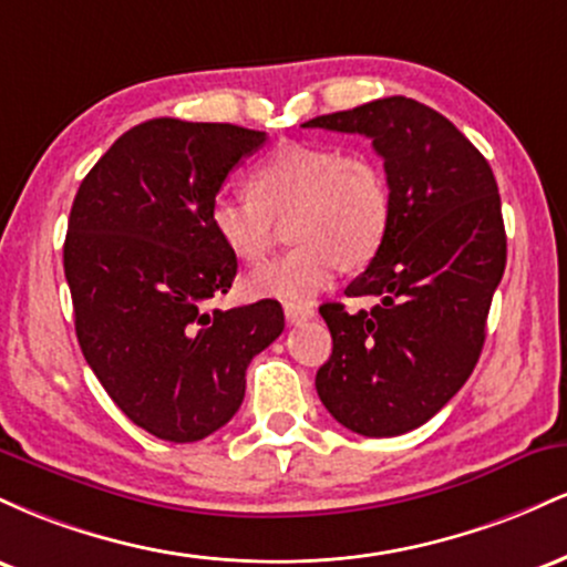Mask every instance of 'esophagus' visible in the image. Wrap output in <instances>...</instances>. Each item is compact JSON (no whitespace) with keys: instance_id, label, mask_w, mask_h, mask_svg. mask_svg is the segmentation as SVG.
Wrapping results in <instances>:
<instances>
[{"instance_id":"esophagus-1","label":"esophagus","mask_w":567,"mask_h":567,"mask_svg":"<svg viewBox=\"0 0 567 567\" xmlns=\"http://www.w3.org/2000/svg\"><path fill=\"white\" fill-rule=\"evenodd\" d=\"M315 317V306L309 303H285V320L290 324H301Z\"/></svg>"}]
</instances>
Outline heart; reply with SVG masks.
<instances>
[{"mask_svg":"<svg viewBox=\"0 0 567 567\" xmlns=\"http://www.w3.org/2000/svg\"><path fill=\"white\" fill-rule=\"evenodd\" d=\"M250 197L216 194L210 226L237 261L258 264L288 224L296 250L245 279L250 298L303 303L381 250L392 224V188L370 154L333 143H285L247 175Z\"/></svg>","mask_w":567,"mask_h":567,"instance_id":"obj_1","label":"heart"}]
</instances>
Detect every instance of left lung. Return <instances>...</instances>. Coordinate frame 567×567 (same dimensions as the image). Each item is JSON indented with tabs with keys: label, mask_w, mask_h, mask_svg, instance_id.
I'll list each match as a JSON object with an SVG mask.
<instances>
[{
	"label": "left lung",
	"mask_w": 567,
	"mask_h": 567,
	"mask_svg": "<svg viewBox=\"0 0 567 567\" xmlns=\"http://www.w3.org/2000/svg\"><path fill=\"white\" fill-rule=\"evenodd\" d=\"M303 127L368 135L392 188L386 239L347 288L375 306H320L333 354L315 383L341 426L396 437L445 408L480 360L506 266L496 178L451 120L405 95Z\"/></svg>",
	"instance_id": "1"
}]
</instances>
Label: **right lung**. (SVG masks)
<instances>
[{"label": "right lung", "instance_id": "obj_1", "mask_svg": "<svg viewBox=\"0 0 567 567\" xmlns=\"http://www.w3.org/2000/svg\"><path fill=\"white\" fill-rule=\"evenodd\" d=\"M266 133L162 116L127 130L84 175L63 269L76 341L116 408L167 442H197L243 405L245 370L282 333L271 298L207 309L237 258L210 202Z\"/></svg>", "mask_w": 567, "mask_h": 567}]
</instances>
